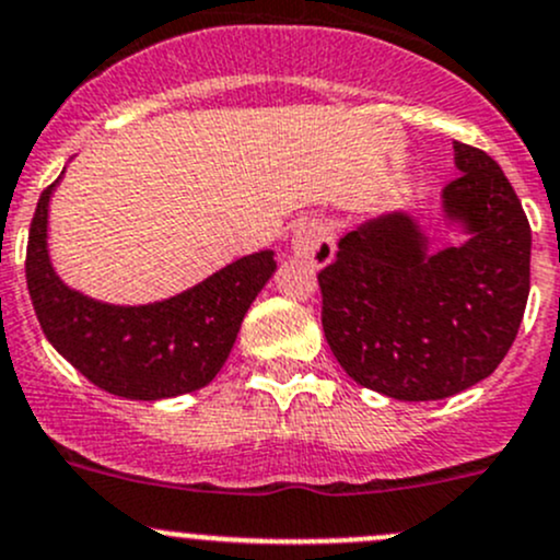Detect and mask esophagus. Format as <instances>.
<instances>
[{
	"instance_id": "34e87169",
	"label": "esophagus",
	"mask_w": 560,
	"mask_h": 560,
	"mask_svg": "<svg viewBox=\"0 0 560 560\" xmlns=\"http://www.w3.org/2000/svg\"><path fill=\"white\" fill-rule=\"evenodd\" d=\"M291 250L293 256L302 258V261L313 264V267H326L334 258V237L328 232L326 223L320 221H307L293 232L291 237Z\"/></svg>"
}]
</instances>
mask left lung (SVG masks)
Listing matches in <instances>:
<instances>
[{
	"label": "left lung",
	"mask_w": 560,
	"mask_h": 560,
	"mask_svg": "<svg viewBox=\"0 0 560 560\" xmlns=\"http://www.w3.org/2000/svg\"><path fill=\"white\" fill-rule=\"evenodd\" d=\"M460 172L442 221L460 242L431 250L407 210L383 212L339 240L318 275L323 331L339 366L399 401L471 388L504 361L532 288V229L501 166L453 142Z\"/></svg>",
	"instance_id": "1"
}]
</instances>
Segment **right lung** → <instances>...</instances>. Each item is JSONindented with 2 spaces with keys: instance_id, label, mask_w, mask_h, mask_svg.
Here are the masks:
<instances>
[{
  "instance_id": "obj_1",
  "label": "right lung",
  "mask_w": 560,
  "mask_h": 560,
  "mask_svg": "<svg viewBox=\"0 0 560 560\" xmlns=\"http://www.w3.org/2000/svg\"><path fill=\"white\" fill-rule=\"evenodd\" d=\"M61 177L39 196L26 247L28 296L48 342L83 377L124 399L159 401L205 388L226 364L242 318L278 269L275 250L242 256L159 302H102L69 288L50 258V199Z\"/></svg>"
}]
</instances>
